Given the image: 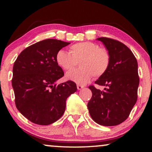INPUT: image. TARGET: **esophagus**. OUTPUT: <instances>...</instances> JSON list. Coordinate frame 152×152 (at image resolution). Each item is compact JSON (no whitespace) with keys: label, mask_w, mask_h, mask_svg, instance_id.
Returning <instances> with one entry per match:
<instances>
[{"label":"esophagus","mask_w":152,"mask_h":152,"mask_svg":"<svg viewBox=\"0 0 152 152\" xmlns=\"http://www.w3.org/2000/svg\"><path fill=\"white\" fill-rule=\"evenodd\" d=\"M84 87V86L80 85V84H78V85H77V88H78V90H81L82 88H83Z\"/></svg>","instance_id":"34e87169"}]
</instances>
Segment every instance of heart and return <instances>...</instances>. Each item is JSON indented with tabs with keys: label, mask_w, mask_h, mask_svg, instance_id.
<instances>
[{
	"label": "heart",
	"mask_w": 152,
	"mask_h": 152,
	"mask_svg": "<svg viewBox=\"0 0 152 152\" xmlns=\"http://www.w3.org/2000/svg\"><path fill=\"white\" fill-rule=\"evenodd\" d=\"M79 61L80 68L66 74V78L77 84H85L92 77L99 78L109 68L110 56L106 48H100L96 43L85 42L75 43L69 52L60 50L56 54V61L64 70H70Z\"/></svg>",
	"instance_id": "heart-1"
}]
</instances>
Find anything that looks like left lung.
I'll use <instances>...</instances> for the list:
<instances>
[{
	"mask_svg": "<svg viewBox=\"0 0 152 152\" xmlns=\"http://www.w3.org/2000/svg\"><path fill=\"white\" fill-rule=\"evenodd\" d=\"M110 56V65L95 84L107 86L104 91L90 86L92 96L88 103L92 119L103 126L117 125L127 119L137 102L140 84L137 61L132 51L119 41L100 37Z\"/></svg>",
	"mask_w": 152,
	"mask_h": 152,
	"instance_id": "1",
	"label": "left lung"
}]
</instances>
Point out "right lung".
<instances>
[{"instance_id":"right-lung-1","label":"right lung","mask_w":152,"mask_h":152,"mask_svg":"<svg viewBox=\"0 0 152 152\" xmlns=\"http://www.w3.org/2000/svg\"><path fill=\"white\" fill-rule=\"evenodd\" d=\"M70 43L48 39L20 52L12 69V86L19 111L33 123L48 125L62 116L67 98L77 91L75 82H56L63 77L56 61L58 51Z\"/></svg>"}]
</instances>
